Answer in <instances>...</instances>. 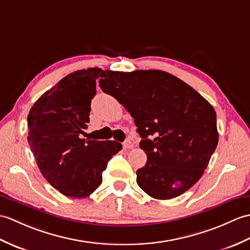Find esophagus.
Listing matches in <instances>:
<instances>
[{"mask_svg":"<svg viewBox=\"0 0 250 250\" xmlns=\"http://www.w3.org/2000/svg\"><path fill=\"white\" fill-rule=\"evenodd\" d=\"M134 146H135V143L132 142L131 139H127V140H125L124 143H123V147L126 148V149L132 148V147H134Z\"/></svg>","mask_w":250,"mask_h":250,"instance_id":"34e87169","label":"esophagus"}]
</instances>
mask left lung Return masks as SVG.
I'll return each mask as SVG.
<instances>
[{
	"mask_svg": "<svg viewBox=\"0 0 250 250\" xmlns=\"http://www.w3.org/2000/svg\"><path fill=\"white\" fill-rule=\"evenodd\" d=\"M99 85L135 119L147 156L137 171L144 192L169 200L200 180L218 143L216 112L207 99L163 70H104Z\"/></svg>",
	"mask_w": 250,
	"mask_h": 250,
	"instance_id": "obj_1",
	"label": "left lung"
}]
</instances>
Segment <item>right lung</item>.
<instances>
[{"instance_id":"right-lung-1","label":"right lung","mask_w":250,"mask_h":250,"mask_svg":"<svg viewBox=\"0 0 250 250\" xmlns=\"http://www.w3.org/2000/svg\"><path fill=\"white\" fill-rule=\"evenodd\" d=\"M101 68L77 70L37 99L27 115V141L50 185L70 198H85L103 182L109 160L122 149L116 141L81 139L90 122Z\"/></svg>"}]
</instances>
